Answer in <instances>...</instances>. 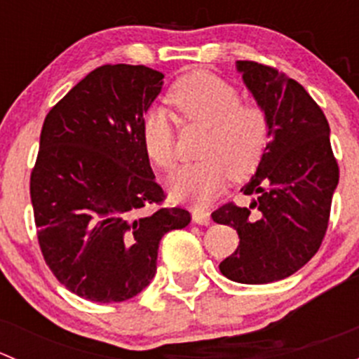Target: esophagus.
<instances>
[{"label": "esophagus", "mask_w": 359, "mask_h": 359, "mask_svg": "<svg viewBox=\"0 0 359 359\" xmlns=\"http://www.w3.org/2000/svg\"><path fill=\"white\" fill-rule=\"evenodd\" d=\"M193 220L200 226H208L210 224V212L205 208H193Z\"/></svg>", "instance_id": "obj_1"}]
</instances>
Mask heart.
<instances>
[{
	"label": "heart",
	"instance_id": "1",
	"mask_svg": "<svg viewBox=\"0 0 359 359\" xmlns=\"http://www.w3.org/2000/svg\"><path fill=\"white\" fill-rule=\"evenodd\" d=\"M166 99L177 119L206 126L200 151L205 159L177 170L168 179L170 193L193 205H210L224 191L229 173L241 179L257 168L269 140V119L262 107L240 102L236 86L208 71L180 78ZM140 139L151 161L159 168H173L175 133L163 107L144 112Z\"/></svg>",
	"mask_w": 359,
	"mask_h": 359
}]
</instances>
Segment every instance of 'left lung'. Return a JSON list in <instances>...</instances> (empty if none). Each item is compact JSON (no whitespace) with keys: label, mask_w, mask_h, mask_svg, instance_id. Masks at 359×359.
I'll use <instances>...</instances> for the list:
<instances>
[{"label":"left lung","mask_w":359,"mask_h":359,"mask_svg":"<svg viewBox=\"0 0 359 359\" xmlns=\"http://www.w3.org/2000/svg\"><path fill=\"white\" fill-rule=\"evenodd\" d=\"M236 69L269 119V142L241 189L255 200L248 208L227 203L212 219L240 236L236 252L220 262V273L238 283L264 285L292 276L320 250L339 165L327 118L300 83L252 60H238Z\"/></svg>","instance_id":"8db88e82"}]
</instances>
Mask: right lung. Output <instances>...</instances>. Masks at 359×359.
Returning <instances> with one entry per match:
<instances>
[{"mask_svg":"<svg viewBox=\"0 0 359 359\" xmlns=\"http://www.w3.org/2000/svg\"><path fill=\"white\" fill-rule=\"evenodd\" d=\"M165 76L107 64L46 114L31 172L38 241L57 280L92 302H123L156 273L159 241L191 222L184 208L149 210L165 191L140 139V119Z\"/></svg>","mask_w":359,"mask_h":359,"instance_id":"obj_1","label":"right lung"}]
</instances>
